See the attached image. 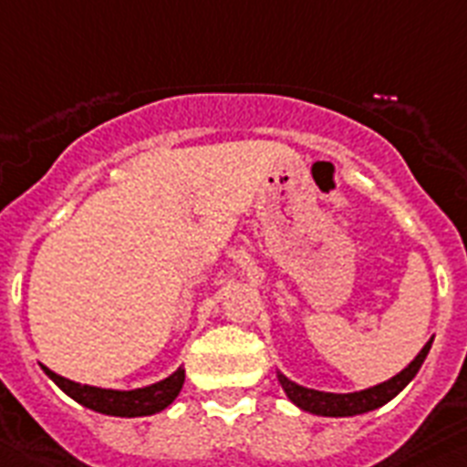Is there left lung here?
<instances>
[{
  "label": "left lung",
  "mask_w": 467,
  "mask_h": 467,
  "mask_svg": "<svg viewBox=\"0 0 467 467\" xmlns=\"http://www.w3.org/2000/svg\"><path fill=\"white\" fill-rule=\"evenodd\" d=\"M432 348V341H427V346L418 353L413 363L408 365L403 372H399L396 377H391L384 384H377L372 389H365V391H356V394H325V391H315V389H306L291 381L288 377L279 375L281 387L286 391V396L294 400L296 406L307 410V413L315 415H327V418H346V415H360L368 413V410H375V408L384 406L389 400L394 399L399 391L408 387V381L418 375V369L425 363L427 353Z\"/></svg>",
  "instance_id": "left-lung-1"
}]
</instances>
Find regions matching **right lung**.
<instances>
[{
    "label": "right lung",
    "instance_id": "add662e5",
    "mask_svg": "<svg viewBox=\"0 0 467 467\" xmlns=\"http://www.w3.org/2000/svg\"><path fill=\"white\" fill-rule=\"evenodd\" d=\"M47 372L49 379L71 396L73 400H78L80 406L98 410L104 415H119V418H140V415H152L160 413L179 396L186 372L176 369L171 377L157 381L152 387L145 389H133V391H114V389H99V387H88V384H76L71 379L54 375L52 369L42 368Z\"/></svg>",
    "mask_w": 467,
    "mask_h": 467
}]
</instances>
